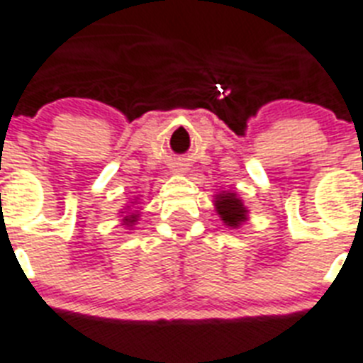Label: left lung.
I'll return each instance as SVG.
<instances>
[{
	"label": "left lung",
	"instance_id": "left-lung-1",
	"mask_svg": "<svg viewBox=\"0 0 363 363\" xmlns=\"http://www.w3.org/2000/svg\"><path fill=\"white\" fill-rule=\"evenodd\" d=\"M213 206L224 226H228V228L238 230L248 220V208L245 206L241 196H238V193H233V191H220L218 194H215Z\"/></svg>",
	"mask_w": 363,
	"mask_h": 363
}]
</instances>
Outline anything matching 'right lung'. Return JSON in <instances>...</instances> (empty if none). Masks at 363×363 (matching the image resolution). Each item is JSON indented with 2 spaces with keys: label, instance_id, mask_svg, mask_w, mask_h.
I'll list each match as a JSON object with an SVG mask.
<instances>
[{
  "label": "right lung",
  "instance_id": "right-lung-1",
  "mask_svg": "<svg viewBox=\"0 0 363 363\" xmlns=\"http://www.w3.org/2000/svg\"><path fill=\"white\" fill-rule=\"evenodd\" d=\"M135 206H137V200H135V202L125 203L124 208L121 209L122 226H125V228H130V230H133V226L137 224V220H139V217H140L139 209H133Z\"/></svg>",
  "mask_w": 363,
  "mask_h": 363
}]
</instances>
